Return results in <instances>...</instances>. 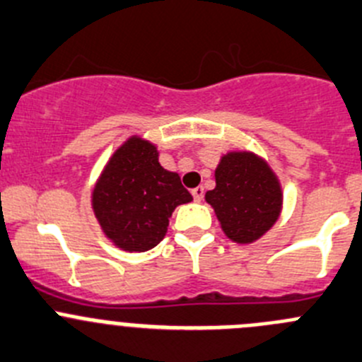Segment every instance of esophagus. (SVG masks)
<instances>
[{"mask_svg":"<svg viewBox=\"0 0 362 362\" xmlns=\"http://www.w3.org/2000/svg\"><path fill=\"white\" fill-rule=\"evenodd\" d=\"M192 195H194L195 202H201L202 197H204V188H202V187L194 188V190H192Z\"/></svg>","mask_w":362,"mask_h":362,"instance_id":"34e87169","label":"esophagus"}]
</instances>
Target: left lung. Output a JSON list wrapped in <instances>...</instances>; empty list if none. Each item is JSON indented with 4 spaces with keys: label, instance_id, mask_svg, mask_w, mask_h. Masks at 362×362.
I'll list each match as a JSON object with an SVG mask.
<instances>
[{
    "label": "left lung",
    "instance_id": "left-lung-1",
    "mask_svg": "<svg viewBox=\"0 0 362 362\" xmlns=\"http://www.w3.org/2000/svg\"><path fill=\"white\" fill-rule=\"evenodd\" d=\"M223 235L249 245L263 238L282 211L281 181L259 154L249 149L227 151L215 168V188L206 192Z\"/></svg>",
    "mask_w": 362,
    "mask_h": 362
}]
</instances>
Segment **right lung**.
<instances>
[{
    "mask_svg": "<svg viewBox=\"0 0 362 362\" xmlns=\"http://www.w3.org/2000/svg\"><path fill=\"white\" fill-rule=\"evenodd\" d=\"M156 144L132 135L103 167L90 194L103 235L124 252H146L165 238L177 206L194 201L177 172L158 161Z\"/></svg>",
    "mask_w": 362,
    "mask_h": 362,
    "instance_id": "1",
    "label": "right lung"
}]
</instances>
